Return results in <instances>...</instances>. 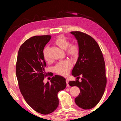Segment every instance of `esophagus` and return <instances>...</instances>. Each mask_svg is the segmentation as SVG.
I'll list each match as a JSON object with an SVG mask.
<instances>
[{"instance_id":"esophagus-1","label":"esophagus","mask_w":121,"mask_h":121,"mask_svg":"<svg viewBox=\"0 0 121 121\" xmlns=\"http://www.w3.org/2000/svg\"><path fill=\"white\" fill-rule=\"evenodd\" d=\"M65 82H66V83H67V87H69V80L68 79H66V80H65Z\"/></svg>"}]
</instances>
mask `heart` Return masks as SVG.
<instances>
[{
	"label": "heart",
	"instance_id": "b5f03b06",
	"mask_svg": "<svg viewBox=\"0 0 121 121\" xmlns=\"http://www.w3.org/2000/svg\"><path fill=\"white\" fill-rule=\"evenodd\" d=\"M54 44L61 49L65 50L68 56L73 58L77 57L79 53V46L75 43H70L69 40L63 36H58L54 41ZM49 48L46 46L43 50V56L45 60H50ZM73 66L72 63L68 60H65L58 63L54 67V71L56 74L65 76L68 75Z\"/></svg>",
	"mask_w": 121,
	"mask_h": 121
}]
</instances>
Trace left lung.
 <instances>
[{
	"label": "left lung",
	"instance_id": "obj_1",
	"mask_svg": "<svg viewBox=\"0 0 121 121\" xmlns=\"http://www.w3.org/2000/svg\"><path fill=\"white\" fill-rule=\"evenodd\" d=\"M79 47V56L72 74L78 77L69 82L70 86H77L80 93L75 99L76 104L84 109L94 108L104 93L107 77L104 58L97 42L91 36L80 31H72ZM80 74L82 81L78 80Z\"/></svg>",
	"mask_w": 121,
	"mask_h": 121
}]
</instances>
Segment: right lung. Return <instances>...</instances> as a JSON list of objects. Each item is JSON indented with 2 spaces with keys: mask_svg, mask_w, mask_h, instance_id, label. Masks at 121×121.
<instances>
[{
  "mask_svg": "<svg viewBox=\"0 0 121 121\" xmlns=\"http://www.w3.org/2000/svg\"><path fill=\"white\" fill-rule=\"evenodd\" d=\"M50 35L35 36L21 45L16 63V76L21 92L27 103L39 113L48 115L57 108V93L66 87L65 79L60 76L52 78L50 83H43L47 76L44 47Z\"/></svg>",
  "mask_w": 121,
  "mask_h": 121,
  "instance_id": "obj_1",
  "label": "right lung"
}]
</instances>
